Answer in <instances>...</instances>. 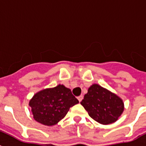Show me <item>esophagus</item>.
Here are the masks:
<instances>
[{
    "instance_id": "esophagus-1",
    "label": "esophagus",
    "mask_w": 146,
    "mask_h": 146,
    "mask_svg": "<svg viewBox=\"0 0 146 146\" xmlns=\"http://www.w3.org/2000/svg\"><path fill=\"white\" fill-rule=\"evenodd\" d=\"M82 99H83V96H82V95H81V96H78V97H77V99H78V100H79L80 102H82Z\"/></svg>"
}]
</instances>
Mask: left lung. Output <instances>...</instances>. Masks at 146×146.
I'll return each instance as SVG.
<instances>
[{
  "label": "left lung",
  "instance_id": "left-lung-1",
  "mask_svg": "<svg viewBox=\"0 0 146 146\" xmlns=\"http://www.w3.org/2000/svg\"><path fill=\"white\" fill-rule=\"evenodd\" d=\"M80 104L91 118L104 125L115 122L124 110L119 96L98 84L89 88Z\"/></svg>",
  "mask_w": 146,
  "mask_h": 146
}]
</instances>
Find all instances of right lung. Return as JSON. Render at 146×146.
Segmentation results:
<instances>
[{
    "label": "right lung",
    "instance_id": "obj_1",
    "mask_svg": "<svg viewBox=\"0 0 146 146\" xmlns=\"http://www.w3.org/2000/svg\"><path fill=\"white\" fill-rule=\"evenodd\" d=\"M79 101L69 88L58 85L35 94L29 102L32 114L37 122L45 126H53L66 116L69 108Z\"/></svg>",
    "mask_w": 146,
    "mask_h": 146
}]
</instances>
